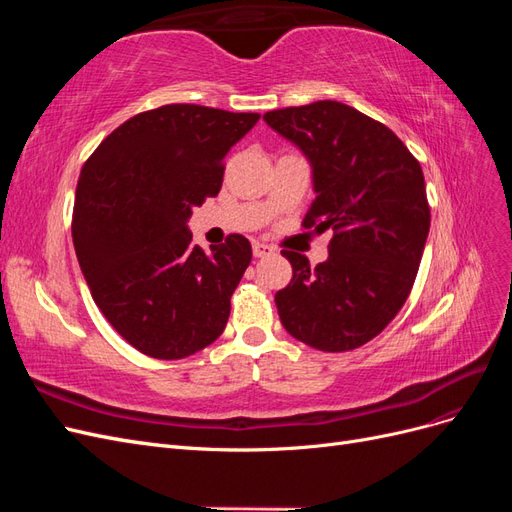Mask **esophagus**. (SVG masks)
I'll list each match as a JSON object with an SVG mask.
<instances>
[{"mask_svg":"<svg viewBox=\"0 0 512 512\" xmlns=\"http://www.w3.org/2000/svg\"><path fill=\"white\" fill-rule=\"evenodd\" d=\"M252 252H254V256H256V258H262V256L271 254V252H273V247H271V245H267V243L254 241V245H252Z\"/></svg>","mask_w":512,"mask_h":512,"instance_id":"1","label":"esophagus"}]
</instances>
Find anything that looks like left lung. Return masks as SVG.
Listing matches in <instances>:
<instances>
[{
	"label": "left lung",
	"mask_w": 512,
	"mask_h": 512,
	"mask_svg": "<svg viewBox=\"0 0 512 512\" xmlns=\"http://www.w3.org/2000/svg\"><path fill=\"white\" fill-rule=\"evenodd\" d=\"M262 119L312 164L316 200L303 228L333 230L329 258L314 269L282 252L292 280L275 294L277 314L316 350L359 348L397 316L416 280L431 222L421 164L384 123L335 100Z\"/></svg>",
	"instance_id": "left-lung-1"
}]
</instances>
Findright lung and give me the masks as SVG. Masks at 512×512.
<instances>
[{
  "instance_id": "right-lung-1",
  "label": "right lung",
  "mask_w": 512,
  "mask_h": 512,
  "mask_svg": "<svg viewBox=\"0 0 512 512\" xmlns=\"http://www.w3.org/2000/svg\"><path fill=\"white\" fill-rule=\"evenodd\" d=\"M258 113L166 104L108 134L85 162L72 241L96 305L130 346L177 361L218 339L252 260L243 235L211 256L192 243V207L218 196L224 156Z\"/></svg>"
}]
</instances>
